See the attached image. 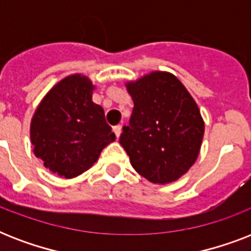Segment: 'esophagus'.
Instances as JSON below:
<instances>
[{"label": "esophagus", "instance_id": "esophagus-1", "mask_svg": "<svg viewBox=\"0 0 251 251\" xmlns=\"http://www.w3.org/2000/svg\"><path fill=\"white\" fill-rule=\"evenodd\" d=\"M113 131H114V134H116V137L120 138V135H121V131H122V126L121 125L114 126Z\"/></svg>", "mask_w": 251, "mask_h": 251}]
</instances>
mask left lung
Instances as JSON below:
<instances>
[{
	"label": "left lung",
	"mask_w": 251,
	"mask_h": 251,
	"mask_svg": "<svg viewBox=\"0 0 251 251\" xmlns=\"http://www.w3.org/2000/svg\"><path fill=\"white\" fill-rule=\"evenodd\" d=\"M125 86L134 109L120 143L142 177L159 185L175 182L201 151L204 121L197 102L168 72H152Z\"/></svg>",
	"instance_id": "8db88e82"
}]
</instances>
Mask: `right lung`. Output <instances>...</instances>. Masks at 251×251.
<instances>
[{"instance_id":"obj_1","label":"right lung","mask_w":251,"mask_h":251,"mask_svg":"<svg viewBox=\"0 0 251 251\" xmlns=\"http://www.w3.org/2000/svg\"><path fill=\"white\" fill-rule=\"evenodd\" d=\"M94 90L88 76H65L47 92L33 113L29 126L33 153L58 177L82 175L116 141L104 109L92 101Z\"/></svg>"}]
</instances>
